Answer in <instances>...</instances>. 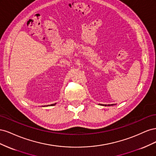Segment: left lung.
Returning <instances> with one entry per match:
<instances>
[{
    "label": "left lung",
    "instance_id": "1",
    "mask_svg": "<svg viewBox=\"0 0 156 156\" xmlns=\"http://www.w3.org/2000/svg\"><path fill=\"white\" fill-rule=\"evenodd\" d=\"M100 105H102V106H112V105H115L116 104H108V105H105V104H100Z\"/></svg>",
    "mask_w": 156,
    "mask_h": 156
}]
</instances>
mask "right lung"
<instances>
[{
  "mask_svg": "<svg viewBox=\"0 0 156 156\" xmlns=\"http://www.w3.org/2000/svg\"><path fill=\"white\" fill-rule=\"evenodd\" d=\"M56 103H53V104H51V105H48V106H53V105H56ZM45 105H44V107H45Z\"/></svg>",
  "mask_w": 156,
  "mask_h": 156,
  "instance_id": "1",
  "label": "right lung"
}]
</instances>
